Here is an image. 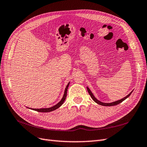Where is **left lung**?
Segmentation results:
<instances>
[{
    "label": "left lung",
    "mask_w": 147,
    "mask_h": 147,
    "mask_svg": "<svg viewBox=\"0 0 147 147\" xmlns=\"http://www.w3.org/2000/svg\"><path fill=\"white\" fill-rule=\"evenodd\" d=\"M87 90H88V92H89V94H90V95L91 96V98L93 99V100H94V101L96 102V103L98 104H99V105H103V106H113V105H118V104L121 103V102H122L123 100L126 99L128 97H129V96L131 94V93H132V91H133V90H132V91L129 93V94L128 95H127L126 97H124V98H123V99H121L117 100V101H115V102H111V103H105V102H100V100H97V99L96 98V97H95V96H94V94H92V92L91 91V90H90V88H89L88 87H87Z\"/></svg>",
    "instance_id": "8db88e82"
}]
</instances>
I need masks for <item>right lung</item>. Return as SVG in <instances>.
I'll return each mask as SVG.
<instances>
[{"label": "right lung", "instance_id": "add662e5", "mask_svg": "<svg viewBox=\"0 0 147 147\" xmlns=\"http://www.w3.org/2000/svg\"><path fill=\"white\" fill-rule=\"evenodd\" d=\"M69 83H70V82L67 84V86L65 87L63 98H62V99L60 100V102H59L58 103L56 104L55 105L53 106V107H50V108H43V109H31V108H29V107H28V108H29V109H32L35 111H37V112H52V111H53V110H55L57 109L63 104V103L64 102V100H65L66 96H67V89L69 86Z\"/></svg>", "mask_w": 147, "mask_h": 147}]
</instances>
